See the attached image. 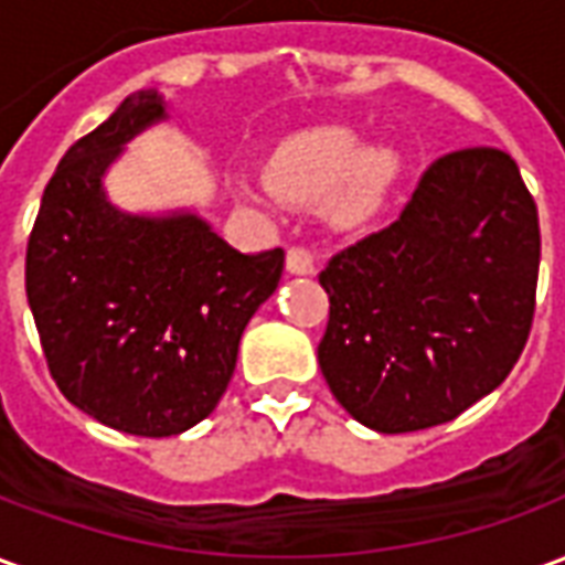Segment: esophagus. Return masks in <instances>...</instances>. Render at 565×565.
I'll list each match as a JSON object with an SVG mask.
<instances>
[{
  "label": "esophagus",
  "mask_w": 565,
  "mask_h": 565,
  "mask_svg": "<svg viewBox=\"0 0 565 565\" xmlns=\"http://www.w3.org/2000/svg\"><path fill=\"white\" fill-rule=\"evenodd\" d=\"M315 254H311V247L306 245H294L287 250V271H294V275H315Z\"/></svg>",
  "instance_id": "esophagus-1"
}]
</instances>
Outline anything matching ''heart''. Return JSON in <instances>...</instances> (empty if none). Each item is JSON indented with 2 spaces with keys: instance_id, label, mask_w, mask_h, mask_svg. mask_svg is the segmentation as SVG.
Instances as JSON below:
<instances>
[{
  "instance_id": "b5f03b06",
  "label": "heart",
  "mask_w": 565,
  "mask_h": 565,
  "mask_svg": "<svg viewBox=\"0 0 565 565\" xmlns=\"http://www.w3.org/2000/svg\"><path fill=\"white\" fill-rule=\"evenodd\" d=\"M266 178L281 199H332V214L339 221L360 223L391 190L396 160L387 150H363L354 129L320 127L284 139L271 153Z\"/></svg>"
}]
</instances>
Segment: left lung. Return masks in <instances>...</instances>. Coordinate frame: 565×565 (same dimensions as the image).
<instances>
[{
    "mask_svg": "<svg viewBox=\"0 0 565 565\" xmlns=\"http://www.w3.org/2000/svg\"><path fill=\"white\" fill-rule=\"evenodd\" d=\"M539 257V211L511 153L481 145L429 162L399 217L318 275L332 396L379 433L460 417L530 339Z\"/></svg>",
    "mask_w": 565,
    "mask_h": 565,
    "instance_id": "1",
    "label": "left lung"
}]
</instances>
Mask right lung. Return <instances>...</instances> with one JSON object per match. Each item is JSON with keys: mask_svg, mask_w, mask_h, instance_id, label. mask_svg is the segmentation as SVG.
Wrapping results in <instances>:
<instances>
[{"mask_svg": "<svg viewBox=\"0 0 565 565\" xmlns=\"http://www.w3.org/2000/svg\"><path fill=\"white\" fill-rule=\"evenodd\" d=\"M162 117L132 93L66 150L26 242V299L60 393L129 436H178L217 408L284 250L238 254L193 214L132 217L103 193L124 141Z\"/></svg>", "mask_w": 565, "mask_h": 565, "instance_id": "right-lung-1", "label": "right lung"}]
</instances>
